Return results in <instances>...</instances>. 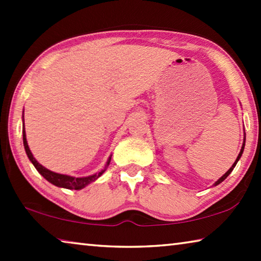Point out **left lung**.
Wrapping results in <instances>:
<instances>
[{
    "instance_id": "1",
    "label": "left lung",
    "mask_w": 261,
    "mask_h": 261,
    "mask_svg": "<svg viewBox=\"0 0 261 261\" xmlns=\"http://www.w3.org/2000/svg\"><path fill=\"white\" fill-rule=\"evenodd\" d=\"M245 135V134H244ZM244 146H245V138H244V141H243V146H242V148H241V152H240V154H238V156H237V159H236V161L235 162H233V165L230 167V169H229L228 171H227V173L226 174H224L223 176H222V177H220L218 180H216V182L214 183V185H218V184H220L221 182H223V180L224 179H226L227 177H228V176H229V174H230L231 173V171L233 170V168H235V166L237 165V162H238V160H240V159H241V156H242V154H243V151H244Z\"/></svg>"
}]
</instances>
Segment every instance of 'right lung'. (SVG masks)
<instances>
[{"instance_id":"1","label":"right lung","mask_w":261,"mask_h":261,"mask_svg":"<svg viewBox=\"0 0 261 261\" xmlns=\"http://www.w3.org/2000/svg\"><path fill=\"white\" fill-rule=\"evenodd\" d=\"M24 118V115H23ZM23 143H24V147H25V152L28 154V156L30 159V161L33 163V166L35 167L39 173H40L43 177H45L48 182L56 185L59 188H64V189H69V190H81L83 188H85L86 185H88L92 182H94L95 179H98L101 175L105 173V170L107 169V167L109 166L110 160H112V155L109 156L107 163H106V167L103 170L99 171L94 175L91 176H86V177H72V176H68V175H62V174H57L54 173V171L48 170L47 168H45L43 166H41L35 158L33 156V154L31 153L30 147L28 145V140H26V134H25V127H24V120H23Z\"/></svg>"}]
</instances>
